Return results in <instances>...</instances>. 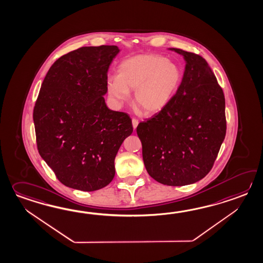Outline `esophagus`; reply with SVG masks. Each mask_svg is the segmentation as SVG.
<instances>
[{"instance_id":"esophagus-1","label":"esophagus","mask_w":263,"mask_h":263,"mask_svg":"<svg viewBox=\"0 0 263 263\" xmlns=\"http://www.w3.org/2000/svg\"><path fill=\"white\" fill-rule=\"evenodd\" d=\"M132 124H133V128H137V126H138V124H139V120L136 119V118H133V119H132Z\"/></svg>"}]
</instances>
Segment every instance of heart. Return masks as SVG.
<instances>
[{"label": "heart", "instance_id": "1", "mask_svg": "<svg viewBox=\"0 0 263 263\" xmlns=\"http://www.w3.org/2000/svg\"><path fill=\"white\" fill-rule=\"evenodd\" d=\"M182 80L179 66L158 54H140L124 59L118 67V76L107 80L111 97L118 102L128 99L136 91L135 104L145 114L164 108Z\"/></svg>", "mask_w": 263, "mask_h": 263}]
</instances>
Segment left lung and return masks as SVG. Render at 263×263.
I'll list each match as a JSON object with an SVG mask.
<instances>
[{
	"instance_id": "1",
	"label": "left lung",
	"mask_w": 263,
	"mask_h": 263,
	"mask_svg": "<svg viewBox=\"0 0 263 263\" xmlns=\"http://www.w3.org/2000/svg\"><path fill=\"white\" fill-rule=\"evenodd\" d=\"M187 64L181 84L155 117L137 134L149 175L168 186L201 180L212 169L227 133L226 100L205 59L177 48Z\"/></svg>"
}]
</instances>
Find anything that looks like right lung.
<instances>
[{"instance_id":"add662e5","label":"right lung","mask_w":263,"mask_h":263,"mask_svg":"<svg viewBox=\"0 0 263 263\" xmlns=\"http://www.w3.org/2000/svg\"><path fill=\"white\" fill-rule=\"evenodd\" d=\"M115 45L81 47L48 70L33 119L41 158L67 187L93 192L115 175L114 159L133 132L127 113L105 105L107 71Z\"/></svg>"}]
</instances>
